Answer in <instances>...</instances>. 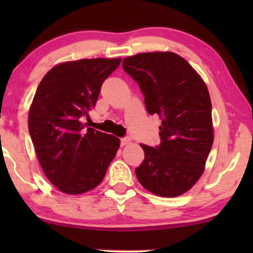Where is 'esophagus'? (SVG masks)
<instances>
[{"instance_id": "esophagus-1", "label": "esophagus", "mask_w": 253, "mask_h": 253, "mask_svg": "<svg viewBox=\"0 0 253 253\" xmlns=\"http://www.w3.org/2000/svg\"><path fill=\"white\" fill-rule=\"evenodd\" d=\"M130 143H132V139L128 138V136H126V138L121 139V145H123V146H126V145H128Z\"/></svg>"}]
</instances>
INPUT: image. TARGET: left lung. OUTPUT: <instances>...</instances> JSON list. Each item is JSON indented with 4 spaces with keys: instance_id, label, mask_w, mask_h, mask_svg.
<instances>
[{
    "instance_id": "8db88e82",
    "label": "left lung",
    "mask_w": 253,
    "mask_h": 253,
    "mask_svg": "<svg viewBox=\"0 0 253 253\" xmlns=\"http://www.w3.org/2000/svg\"><path fill=\"white\" fill-rule=\"evenodd\" d=\"M123 66L140 86L149 114L162 120L161 145H140L145 159L136 178L155 195H182L202 176L214 141L207 85L173 52L138 53L125 58Z\"/></svg>"
}]
</instances>
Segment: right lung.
<instances>
[{
  "label": "right lung",
  "mask_w": 253,
  "mask_h": 253,
  "mask_svg": "<svg viewBox=\"0 0 253 253\" xmlns=\"http://www.w3.org/2000/svg\"><path fill=\"white\" fill-rule=\"evenodd\" d=\"M121 58L57 64L38 85L28 129L42 169L58 190L78 195L102 182L120 139L85 127L101 85Z\"/></svg>",
  "instance_id": "add662e5"
}]
</instances>
